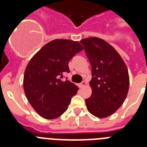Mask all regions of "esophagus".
I'll return each instance as SVG.
<instances>
[{"instance_id":"esophagus-1","label":"esophagus","mask_w":147,"mask_h":147,"mask_svg":"<svg viewBox=\"0 0 147 147\" xmlns=\"http://www.w3.org/2000/svg\"><path fill=\"white\" fill-rule=\"evenodd\" d=\"M86 85H87V82H86L85 81H82V82H81L80 84H79V87H80V88H83V87H85V86Z\"/></svg>"}]
</instances>
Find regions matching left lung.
<instances>
[{"label": "left lung", "mask_w": 147, "mask_h": 147, "mask_svg": "<svg viewBox=\"0 0 147 147\" xmlns=\"http://www.w3.org/2000/svg\"><path fill=\"white\" fill-rule=\"evenodd\" d=\"M92 66L91 97L85 99L88 111L104 118L121 107L129 89L125 63L113 47L97 37L81 40Z\"/></svg>", "instance_id": "8db88e82"}]
</instances>
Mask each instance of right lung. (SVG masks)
Segmentation results:
<instances>
[{
	"mask_svg": "<svg viewBox=\"0 0 147 147\" xmlns=\"http://www.w3.org/2000/svg\"><path fill=\"white\" fill-rule=\"evenodd\" d=\"M83 49L80 43L54 40L36 53L29 62L24 77V92L33 109L46 119L61 116L69 107L78 88L69 80V62Z\"/></svg>",
	"mask_w": 147,
	"mask_h": 147,
	"instance_id": "obj_1",
	"label": "right lung"
}]
</instances>
